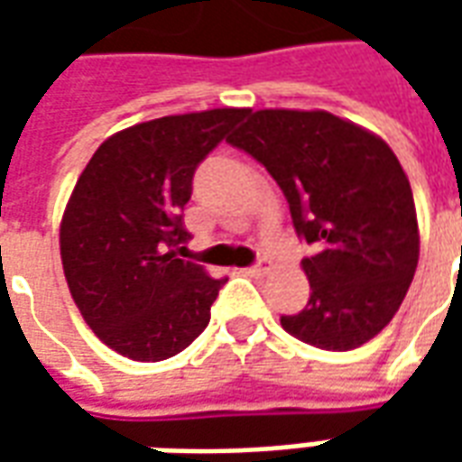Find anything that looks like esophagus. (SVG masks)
Returning a JSON list of instances; mask_svg holds the SVG:
<instances>
[{
  "label": "esophagus",
  "mask_w": 462,
  "mask_h": 462,
  "mask_svg": "<svg viewBox=\"0 0 462 462\" xmlns=\"http://www.w3.org/2000/svg\"><path fill=\"white\" fill-rule=\"evenodd\" d=\"M270 262L267 260H257V264H252V267H247L245 270V274H250V277H264L267 272H270Z\"/></svg>",
  "instance_id": "34e87169"
}]
</instances>
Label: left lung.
<instances>
[{
  "label": "left lung",
  "mask_w": 462,
  "mask_h": 462,
  "mask_svg": "<svg viewBox=\"0 0 462 462\" xmlns=\"http://www.w3.org/2000/svg\"><path fill=\"white\" fill-rule=\"evenodd\" d=\"M227 141L262 162L314 254L310 301L282 327L304 344L348 351L393 319L418 267L413 192L401 162L356 123L327 111L264 108Z\"/></svg>",
  "instance_id": "1"
}]
</instances>
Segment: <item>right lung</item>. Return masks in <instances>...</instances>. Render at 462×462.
<instances>
[{"label":"right lung","instance_id":"add662e5","mask_svg":"<svg viewBox=\"0 0 462 462\" xmlns=\"http://www.w3.org/2000/svg\"><path fill=\"white\" fill-rule=\"evenodd\" d=\"M245 108L165 116L116 133L76 180L61 220V262L84 321L133 361H162L210 321L225 280L172 247L188 242L182 208L208 152Z\"/></svg>","mask_w":462,"mask_h":462}]
</instances>
